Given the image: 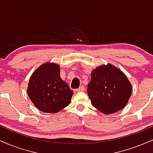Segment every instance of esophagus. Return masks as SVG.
Instances as JSON below:
<instances>
[{
	"label": "esophagus",
	"mask_w": 153,
	"mask_h": 153,
	"mask_svg": "<svg viewBox=\"0 0 153 153\" xmlns=\"http://www.w3.org/2000/svg\"><path fill=\"white\" fill-rule=\"evenodd\" d=\"M85 90V87L83 86V85H81V86L79 87L78 88L75 89V91H76L77 92H80V91H84Z\"/></svg>",
	"instance_id": "34e87169"
}]
</instances>
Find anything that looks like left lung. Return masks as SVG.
<instances>
[{
	"label": "left lung",
	"instance_id": "8db88e82",
	"mask_svg": "<svg viewBox=\"0 0 153 153\" xmlns=\"http://www.w3.org/2000/svg\"><path fill=\"white\" fill-rule=\"evenodd\" d=\"M131 91V85L125 74L111 64L94 70L88 85L91 103L105 114L122 109L128 103Z\"/></svg>",
	"mask_w": 153,
	"mask_h": 153
}]
</instances>
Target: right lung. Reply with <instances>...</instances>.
<instances>
[{
    "label": "right lung",
    "instance_id": "1",
    "mask_svg": "<svg viewBox=\"0 0 153 153\" xmlns=\"http://www.w3.org/2000/svg\"><path fill=\"white\" fill-rule=\"evenodd\" d=\"M27 94L39 110L54 114L69 105L73 92L61 79L58 65L48 62L31 75Z\"/></svg>",
    "mask_w": 153,
    "mask_h": 153
}]
</instances>
